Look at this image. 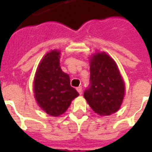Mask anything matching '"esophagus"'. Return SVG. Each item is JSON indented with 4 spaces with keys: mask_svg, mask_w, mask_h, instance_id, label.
<instances>
[{
    "mask_svg": "<svg viewBox=\"0 0 152 152\" xmlns=\"http://www.w3.org/2000/svg\"><path fill=\"white\" fill-rule=\"evenodd\" d=\"M77 91H78V93H79L80 94H82V87L81 86H79L78 88H77Z\"/></svg>",
    "mask_w": 152,
    "mask_h": 152,
    "instance_id": "obj_1",
    "label": "esophagus"
}]
</instances>
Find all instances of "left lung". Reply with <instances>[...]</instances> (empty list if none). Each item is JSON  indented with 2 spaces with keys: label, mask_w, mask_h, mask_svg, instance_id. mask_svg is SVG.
<instances>
[{
  "label": "left lung",
  "mask_w": 152,
  "mask_h": 152,
  "mask_svg": "<svg viewBox=\"0 0 152 152\" xmlns=\"http://www.w3.org/2000/svg\"><path fill=\"white\" fill-rule=\"evenodd\" d=\"M124 84L117 65L105 53L94 55L90 62L89 85L84 97L91 108L101 115H109L120 108Z\"/></svg>",
  "instance_id": "obj_1"
}]
</instances>
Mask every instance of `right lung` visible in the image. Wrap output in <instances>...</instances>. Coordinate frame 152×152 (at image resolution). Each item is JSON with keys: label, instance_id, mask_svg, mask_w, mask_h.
I'll list each match as a JSON object with an SVG mask.
<instances>
[{"label": "right lung", "instance_id": "obj_1", "mask_svg": "<svg viewBox=\"0 0 152 152\" xmlns=\"http://www.w3.org/2000/svg\"><path fill=\"white\" fill-rule=\"evenodd\" d=\"M60 52L52 50L38 66L34 80L35 99L40 107L52 116L66 112L79 93L71 86L69 76L60 67Z\"/></svg>", "mask_w": 152, "mask_h": 152}]
</instances>
